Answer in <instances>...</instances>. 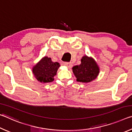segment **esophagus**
Returning a JSON list of instances; mask_svg holds the SVG:
<instances>
[{
	"instance_id": "1",
	"label": "esophagus",
	"mask_w": 132,
	"mask_h": 132,
	"mask_svg": "<svg viewBox=\"0 0 132 132\" xmlns=\"http://www.w3.org/2000/svg\"><path fill=\"white\" fill-rule=\"evenodd\" d=\"M63 65L66 66L68 67V68H71V64H70V63H69V62H64Z\"/></svg>"
}]
</instances>
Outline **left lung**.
<instances>
[{"mask_svg":"<svg viewBox=\"0 0 132 132\" xmlns=\"http://www.w3.org/2000/svg\"><path fill=\"white\" fill-rule=\"evenodd\" d=\"M81 64L73 67V71L77 81L82 82H90L97 77L99 68L94 60L84 56L81 60Z\"/></svg>","mask_w":132,"mask_h":132,"instance_id":"8db88e82","label":"left lung"}]
</instances>
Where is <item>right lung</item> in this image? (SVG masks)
<instances>
[{"mask_svg":"<svg viewBox=\"0 0 132 132\" xmlns=\"http://www.w3.org/2000/svg\"><path fill=\"white\" fill-rule=\"evenodd\" d=\"M60 64L53 62L51 58L44 57L32 69L33 73L37 80L41 82H50L54 80Z\"/></svg>","mask_w":132,"mask_h":132,"instance_id":"1","label":"right lung"}]
</instances>
